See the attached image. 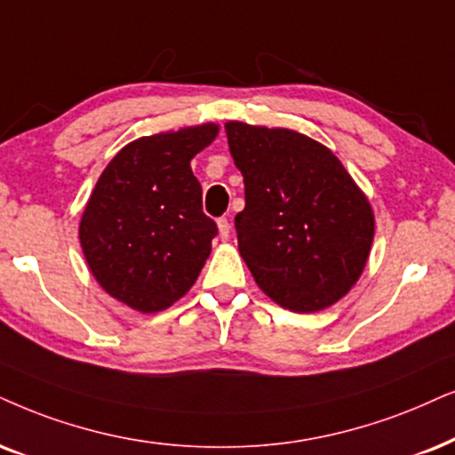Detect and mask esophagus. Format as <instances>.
I'll use <instances>...</instances> for the list:
<instances>
[{
    "label": "esophagus",
    "mask_w": 455,
    "mask_h": 455,
    "mask_svg": "<svg viewBox=\"0 0 455 455\" xmlns=\"http://www.w3.org/2000/svg\"><path fill=\"white\" fill-rule=\"evenodd\" d=\"M218 235H220L222 241L231 237V222H228L227 218H220V220H218Z\"/></svg>",
    "instance_id": "esophagus-1"
}]
</instances>
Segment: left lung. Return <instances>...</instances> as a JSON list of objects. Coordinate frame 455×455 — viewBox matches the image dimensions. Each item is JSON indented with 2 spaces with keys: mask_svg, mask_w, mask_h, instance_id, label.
<instances>
[{
  "mask_svg": "<svg viewBox=\"0 0 455 455\" xmlns=\"http://www.w3.org/2000/svg\"><path fill=\"white\" fill-rule=\"evenodd\" d=\"M245 208L239 254L279 307L317 313L350 291L370 258V199L330 148L300 132L227 122Z\"/></svg>",
  "mask_w": 455,
  "mask_h": 455,
  "instance_id": "left-lung-1",
  "label": "left lung"
}]
</instances>
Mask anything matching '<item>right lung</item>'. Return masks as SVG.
Masks as SVG:
<instances>
[{"instance_id":"add662e5","label":"right lung","mask_w":455,"mask_h":455,"mask_svg":"<svg viewBox=\"0 0 455 455\" xmlns=\"http://www.w3.org/2000/svg\"><path fill=\"white\" fill-rule=\"evenodd\" d=\"M218 132L210 122L136 138L108 161L85 204L79 243L88 268L138 313L170 308L208 260L218 228L201 210L191 159Z\"/></svg>"}]
</instances>
